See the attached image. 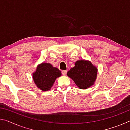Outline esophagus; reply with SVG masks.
<instances>
[{"mask_svg":"<svg viewBox=\"0 0 130 130\" xmlns=\"http://www.w3.org/2000/svg\"><path fill=\"white\" fill-rule=\"evenodd\" d=\"M62 74H63V75H66V74H67V70H62Z\"/></svg>","mask_w":130,"mask_h":130,"instance_id":"1","label":"esophagus"}]
</instances>
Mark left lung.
Wrapping results in <instances>:
<instances>
[{"label": "left lung", "instance_id": "obj_1", "mask_svg": "<svg viewBox=\"0 0 130 130\" xmlns=\"http://www.w3.org/2000/svg\"><path fill=\"white\" fill-rule=\"evenodd\" d=\"M98 69L89 61L79 60L68 72L67 75L74 81L79 88L85 89L93 85Z\"/></svg>", "mask_w": 130, "mask_h": 130}]
</instances>
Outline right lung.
Masks as SVG:
<instances>
[{"label": "right lung", "instance_id": "right-lung-1", "mask_svg": "<svg viewBox=\"0 0 130 130\" xmlns=\"http://www.w3.org/2000/svg\"><path fill=\"white\" fill-rule=\"evenodd\" d=\"M61 75V72L58 68L53 67L49 63H42L37 67L32 77L38 88L46 91L51 88L56 79Z\"/></svg>", "mask_w": 130, "mask_h": 130}]
</instances>
